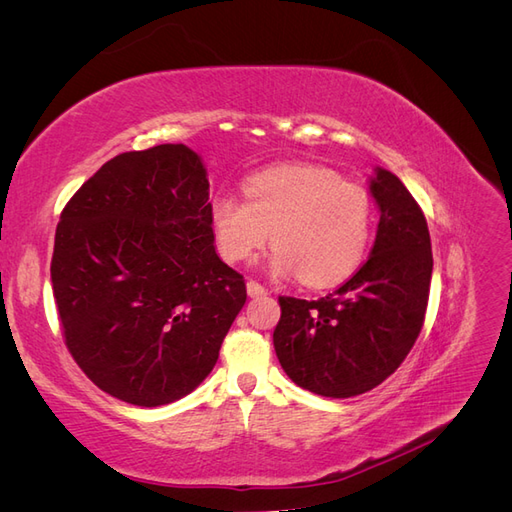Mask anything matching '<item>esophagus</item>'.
Returning <instances> with one entry per match:
<instances>
[{
    "instance_id": "obj_1",
    "label": "esophagus",
    "mask_w": 512,
    "mask_h": 512,
    "mask_svg": "<svg viewBox=\"0 0 512 512\" xmlns=\"http://www.w3.org/2000/svg\"><path fill=\"white\" fill-rule=\"evenodd\" d=\"M247 294H250V297H262V294H267V288L260 286L256 280H250L247 282Z\"/></svg>"
}]
</instances>
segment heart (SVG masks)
<instances>
[{
	"label": "heart",
	"instance_id": "b5f03b06",
	"mask_svg": "<svg viewBox=\"0 0 512 512\" xmlns=\"http://www.w3.org/2000/svg\"><path fill=\"white\" fill-rule=\"evenodd\" d=\"M245 200L215 194L209 224L218 252L243 262L269 239V265L305 286H333L359 267L371 235V200L361 185L316 164H277L243 181Z\"/></svg>",
	"mask_w": 512,
	"mask_h": 512
}]
</instances>
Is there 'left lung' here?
<instances>
[{
	"label": "left lung",
	"instance_id": "obj_1",
	"mask_svg": "<svg viewBox=\"0 0 512 512\" xmlns=\"http://www.w3.org/2000/svg\"><path fill=\"white\" fill-rule=\"evenodd\" d=\"M369 192L380 222L365 265L318 301L280 297L277 359L294 384L322 397L374 389L423 329L433 271L427 220L391 170L376 168Z\"/></svg>",
	"mask_w": 512,
	"mask_h": 512
}]
</instances>
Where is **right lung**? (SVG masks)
I'll return each instance as SVG.
<instances>
[{
	"instance_id": "add662e5",
	"label": "right lung",
	"mask_w": 512,
	"mask_h": 512,
	"mask_svg": "<svg viewBox=\"0 0 512 512\" xmlns=\"http://www.w3.org/2000/svg\"><path fill=\"white\" fill-rule=\"evenodd\" d=\"M213 241L207 170L185 145L119 153L68 200L53 297L72 359L104 393L156 408L211 374L247 299Z\"/></svg>"
}]
</instances>
